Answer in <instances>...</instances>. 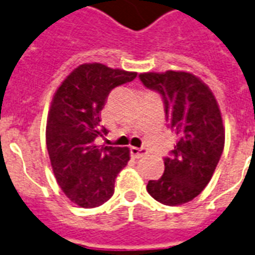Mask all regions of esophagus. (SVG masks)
I'll return each instance as SVG.
<instances>
[{"label":"esophagus","mask_w":255,"mask_h":255,"mask_svg":"<svg viewBox=\"0 0 255 255\" xmlns=\"http://www.w3.org/2000/svg\"><path fill=\"white\" fill-rule=\"evenodd\" d=\"M130 155L134 159H139L143 155H146V150L144 148H138V147H130Z\"/></svg>","instance_id":"obj_1"}]
</instances>
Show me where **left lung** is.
Here are the masks:
<instances>
[{"label":"left lung","instance_id":"obj_1","mask_svg":"<svg viewBox=\"0 0 255 255\" xmlns=\"http://www.w3.org/2000/svg\"><path fill=\"white\" fill-rule=\"evenodd\" d=\"M139 79L160 93L168 126L178 135L164 158V172L147 183V192L164 205L185 204L207 187L223 154L225 128L219 104L208 85L191 72H144Z\"/></svg>","mask_w":255,"mask_h":255}]
</instances>
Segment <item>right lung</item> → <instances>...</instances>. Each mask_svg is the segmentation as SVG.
<instances>
[{"instance_id":"obj_1","label":"right lung","mask_w":255,"mask_h":255,"mask_svg":"<svg viewBox=\"0 0 255 255\" xmlns=\"http://www.w3.org/2000/svg\"><path fill=\"white\" fill-rule=\"evenodd\" d=\"M137 72L101 63L76 67L51 101L46 144L55 179L66 196L81 208L104 204L115 193L118 172L130 159L129 148L97 146L107 135L100 115L112 89L134 80Z\"/></svg>"}]
</instances>
